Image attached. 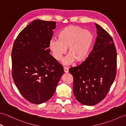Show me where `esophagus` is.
I'll list each match as a JSON object with an SVG mask.
<instances>
[{
    "label": "esophagus",
    "mask_w": 126,
    "mask_h": 126,
    "mask_svg": "<svg viewBox=\"0 0 126 126\" xmlns=\"http://www.w3.org/2000/svg\"><path fill=\"white\" fill-rule=\"evenodd\" d=\"M63 69H64V73H68L69 72V69L67 67H65V66H64V68H63Z\"/></svg>",
    "instance_id": "obj_1"
}]
</instances>
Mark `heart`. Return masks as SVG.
<instances>
[{
  "label": "heart",
  "mask_w": 126,
  "mask_h": 126,
  "mask_svg": "<svg viewBox=\"0 0 126 126\" xmlns=\"http://www.w3.org/2000/svg\"><path fill=\"white\" fill-rule=\"evenodd\" d=\"M94 42V36L90 31L79 26L69 25L58 34V39L51 40L49 47L53 58L61 61L68 48V54L63 63L65 64L74 61L77 63L85 60Z\"/></svg>",
  "instance_id": "b5f03b06"
}]
</instances>
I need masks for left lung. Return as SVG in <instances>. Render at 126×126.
<instances>
[{
	"mask_svg": "<svg viewBox=\"0 0 126 126\" xmlns=\"http://www.w3.org/2000/svg\"><path fill=\"white\" fill-rule=\"evenodd\" d=\"M95 25L97 36L93 50L81 64L69 69L75 97L87 106L103 100L116 74L117 52L113 39L101 26Z\"/></svg>",
	"mask_w": 126,
	"mask_h": 126,
	"instance_id": "8db88e82",
	"label": "left lung"
}]
</instances>
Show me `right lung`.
Segmentation results:
<instances>
[{
  "label": "right lung",
  "instance_id": "right-lung-1",
  "mask_svg": "<svg viewBox=\"0 0 126 126\" xmlns=\"http://www.w3.org/2000/svg\"><path fill=\"white\" fill-rule=\"evenodd\" d=\"M56 22L34 20L18 34L13 45L12 76L26 100L41 104L52 97L63 68L47 49Z\"/></svg>",
  "mask_w": 126,
  "mask_h": 126
}]
</instances>
